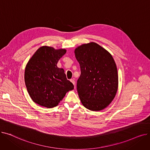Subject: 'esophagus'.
I'll list each match as a JSON object with an SVG mask.
<instances>
[{"label":"esophagus","mask_w":150,"mask_h":150,"mask_svg":"<svg viewBox=\"0 0 150 150\" xmlns=\"http://www.w3.org/2000/svg\"><path fill=\"white\" fill-rule=\"evenodd\" d=\"M70 81L72 83V84L74 85V88H75V80L74 79H71L70 80Z\"/></svg>","instance_id":"obj_1"}]
</instances>
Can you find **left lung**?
<instances>
[{"instance_id": "obj_1", "label": "left lung", "mask_w": 150, "mask_h": 150, "mask_svg": "<svg viewBox=\"0 0 150 150\" xmlns=\"http://www.w3.org/2000/svg\"><path fill=\"white\" fill-rule=\"evenodd\" d=\"M75 53L81 69L76 89L81 103L91 111H101L111 103L117 91L115 62L111 54L95 42L79 46Z\"/></svg>"}]
</instances>
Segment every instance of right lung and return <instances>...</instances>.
I'll list each match as a JSON object with an SVG mask.
<instances>
[{
	"mask_svg": "<svg viewBox=\"0 0 150 150\" xmlns=\"http://www.w3.org/2000/svg\"><path fill=\"white\" fill-rule=\"evenodd\" d=\"M65 49L55 50L42 46L28 62L25 70V83L29 95L36 104L48 108L58 105L69 91L74 88L66 78L63 69L58 68L59 59Z\"/></svg>",
	"mask_w": 150,
	"mask_h": 150,
	"instance_id": "1",
	"label": "right lung"
}]
</instances>
